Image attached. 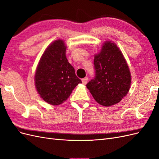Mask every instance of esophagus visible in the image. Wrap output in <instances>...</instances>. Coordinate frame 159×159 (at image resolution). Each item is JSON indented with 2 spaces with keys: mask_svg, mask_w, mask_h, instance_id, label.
I'll list each match as a JSON object with an SVG mask.
<instances>
[{
  "mask_svg": "<svg viewBox=\"0 0 159 159\" xmlns=\"http://www.w3.org/2000/svg\"><path fill=\"white\" fill-rule=\"evenodd\" d=\"M82 83H83V84H84V85H85L86 84H87V82H88V77H85V78H84V79H82Z\"/></svg>",
  "mask_w": 159,
  "mask_h": 159,
  "instance_id": "esophagus-1",
  "label": "esophagus"
}]
</instances>
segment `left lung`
<instances>
[{
    "instance_id": "obj_1",
    "label": "left lung",
    "mask_w": 159,
    "mask_h": 159,
    "mask_svg": "<svg viewBox=\"0 0 159 159\" xmlns=\"http://www.w3.org/2000/svg\"><path fill=\"white\" fill-rule=\"evenodd\" d=\"M95 78L86 85L94 99L105 107L121 102L128 93L131 75L122 52L112 41H105L94 56Z\"/></svg>"
}]
</instances>
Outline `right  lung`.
Listing matches in <instances>:
<instances>
[{
  "label": "right lung",
  "mask_w": 159,
  "mask_h": 159,
  "mask_svg": "<svg viewBox=\"0 0 159 159\" xmlns=\"http://www.w3.org/2000/svg\"><path fill=\"white\" fill-rule=\"evenodd\" d=\"M63 40L52 42L42 55L34 75L38 93L48 103L58 105L68 99L81 81L66 56Z\"/></svg>",
  "instance_id": "right-lung-1"
}]
</instances>
